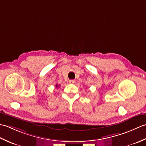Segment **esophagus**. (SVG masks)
I'll list each match as a JSON object with an SVG mask.
<instances>
[{
    "label": "esophagus",
    "instance_id": "obj_1",
    "mask_svg": "<svg viewBox=\"0 0 146 146\" xmlns=\"http://www.w3.org/2000/svg\"><path fill=\"white\" fill-rule=\"evenodd\" d=\"M69 83H70V84H74V83H75V81L74 80H69Z\"/></svg>",
    "mask_w": 146,
    "mask_h": 146
}]
</instances>
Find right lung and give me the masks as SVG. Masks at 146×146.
Masks as SVG:
<instances>
[{"label": "right lung", "mask_w": 146, "mask_h": 146, "mask_svg": "<svg viewBox=\"0 0 146 146\" xmlns=\"http://www.w3.org/2000/svg\"><path fill=\"white\" fill-rule=\"evenodd\" d=\"M58 85H56V87H58Z\"/></svg>", "instance_id": "right-lung-1"}]
</instances>
